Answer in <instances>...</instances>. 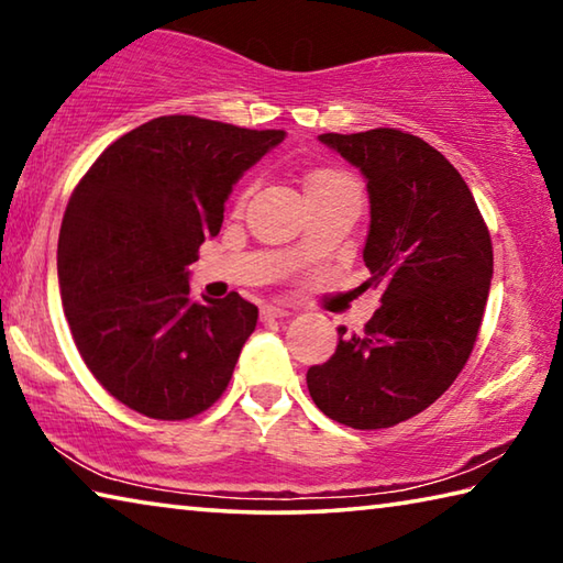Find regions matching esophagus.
<instances>
[{"label": "esophagus", "instance_id": "obj_1", "mask_svg": "<svg viewBox=\"0 0 563 563\" xmlns=\"http://www.w3.org/2000/svg\"><path fill=\"white\" fill-rule=\"evenodd\" d=\"M288 316V310L280 308V305H263L261 308V320H278Z\"/></svg>", "mask_w": 563, "mask_h": 563}]
</instances>
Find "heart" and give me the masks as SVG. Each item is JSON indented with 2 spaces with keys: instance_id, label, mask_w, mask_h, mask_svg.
<instances>
[{
  "instance_id": "b5f03b06",
  "label": "heart",
  "mask_w": 563,
  "mask_h": 563,
  "mask_svg": "<svg viewBox=\"0 0 563 563\" xmlns=\"http://www.w3.org/2000/svg\"><path fill=\"white\" fill-rule=\"evenodd\" d=\"M305 186H308V196H330V194H355L360 196L357 180L352 178L347 170L342 168H316L305 176ZM247 196H251V188H243L238 194L235 206L243 208Z\"/></svg>"
}]
</instances>
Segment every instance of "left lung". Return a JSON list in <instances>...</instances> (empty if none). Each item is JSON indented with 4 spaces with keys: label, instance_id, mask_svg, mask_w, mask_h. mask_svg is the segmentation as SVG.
<instances>
[{
    "label": "left lung",
    "instance_id": "1",
    "mask_svg": "<svg viewBox=\"0 0 563 563\" xmlns=\"http://www.w3.org/2000/svg\"><path fill=\"white\" fill-rule=\"evenodd\" d=\"M367 178L365 288L383 305L308 369L312 402L352 430H385L440 399L479 335L494 253L489 228L440 151L399 129L322 133Z\"/></svg>",
    "mask_w": 563,
    "mask_h": 563
}]
</instances>
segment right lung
Segmentation results:
<instances>
[{
  "label": "right lung",
  "mask_w": 563,
  "mask_h": 563,
  "mask_svg": "<svg viewBox=\"0 0 563 563\" xmlns=\"http://www.w3.org/2000/svg\"><path fill=\"white\" fill-rule=\"evenodd\" d=\"M283 136L158 117L76 184L56 251L64 316L91 375L133 412L196 417L231 383L258 308L238 292L196 302L186 268L221 231L235 180Z\"/></svg>",
  "instance_id": "1"
}]
</instances>
